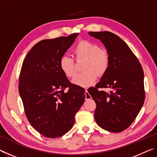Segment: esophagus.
<instances>
[{
    "label": "esophagus",
    "mask_w": 157,
    "mask_h": 157,
    "mask_svg": "<svg viewBox=\"0 0 157 157\" xmlns=\"http://www.w3.org/2000/svg\"><path fill=\"white\" fill-rule=\"evenodd\" d=\"M91 98V96L89 94V92H88V91H87V89H86V90H85V100H90Z\"/></svg>",
    "instance_id": "esophagus-1"
}]
</instances>
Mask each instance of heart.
<instances>
[{
    "label": "heart",
    "mask_w": 157,
    "mask_h": 157,
    "mask_svg": "<svg viewBox=\"0 0 157 157\" xmlns=\"http://www.w3.org/2000/svg\"><path fill=\"white\" fill-rule=\"evenodd\" d=\"M72 52L76 60L84 59L82 65V70L84 71L77 74L72 80L77 86H91L96 80L98 75H104L109 68V54L94 42L87 40L79 41L73 48ZM59 66L67 78H73L75 75V62L73 57L63 55L59 59Z\"/></svg>",
    "instance_id": "heart-1"
}]
</instances>
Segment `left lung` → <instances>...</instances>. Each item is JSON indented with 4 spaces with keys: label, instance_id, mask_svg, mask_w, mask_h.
Instances as JSON below:
<instances>
[{
    "label": "left lung",
    "instance_id": "1",
    "mask_svg": "<svg viewBox=\"0 0 157 157\" xmlns=\"http://www.w3.org/2000/svg\"><path fill=\"white\" fill-rule=\"evenodd\" d=\"M104 44L110 65L100 82L88 89L96 103L95 119L102 129L121 132L131 125L145 101L144 73L139 61L127 44L110 32H89ZM109 88L110 93L99 88Z\"/></svg>",
    "mask_w": 157,
    "mask_h": 157
}]
</instances>
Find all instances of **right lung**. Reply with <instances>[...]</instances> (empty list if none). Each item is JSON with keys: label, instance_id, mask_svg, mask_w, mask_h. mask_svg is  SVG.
Instances as JSON below:
<instances>
[{"label": "right lung", "instance_id": "1", "mask_svg": "<svg viewBox=\"0 0 157 157\" xmlns=\"http://www.w3.org/2000/svg\"><path fill=\"white\" fill-rule=\"evenodd\" d=\"M78 34L40 41L21 66L18 91L25 116L39 134L50 139L62 136L72 128L85 100L84 89L71 84L59 66Z\"/></svg>", "mask_w": 157, "mask_h": 157}]
</instances>
